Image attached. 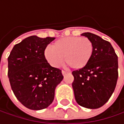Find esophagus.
I'll use <instances>...</instances> for the list:
<instances>
[{"label":"esophagus","instance_id":"obj_1","mask_svg":"<svg viewBox=\"0 0 124 124\" xmlns=\"http://www.w3.org/2000/svg\"><path fill=\"white\" fill-rule=\"evenodd\" d=\"M61 72H62V74H63V76H65V75H66V74H68V72H65V71H64V70H62V71H61Z\"/></svg>","mask_w":124,"mask_h":124}]
</instances>
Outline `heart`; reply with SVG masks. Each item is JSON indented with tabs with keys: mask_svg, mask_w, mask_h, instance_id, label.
I'll return each mask as SVG.
<instances>
[{
	"mask_svg": "<svg viewBox=\"0 0 124 124\" xmlns=\"http://www.w3.org/2000/svg\"><path fill=\"white\" fill-rule=\"evenodd\" d=\"M44 57L52 67L59 68L63 61L72 69L85 68L94 54L93 42L86 37L67 36L54 42L44 50Z\"/></svg>",
	"mask_w": 124,
	"mask_h": 124,
	"instance_id": "b5f03b06",
	"label": "heart"
}]
</instances>
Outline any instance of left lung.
I'll use <instances>...</instances> for the list:
<instances>
[{"mask_svg": "<svg viewBox=\"0 0 124 124\" xmlns=\"http://www.w3.org/2000/svg\"><path fill=\"white\" fill-rule=\"evenodd\" d=\"M85 36L93 42L94 54L83 69L74 70L72 88L76 101L81 106L97 109L103 106L114 92L118 79V57L110 42L90 32Z\"/></svg>", "mask_w": 124, "mask_h": 124, "instance_id": "obj_1", "label": "left lung"}]
</instances>
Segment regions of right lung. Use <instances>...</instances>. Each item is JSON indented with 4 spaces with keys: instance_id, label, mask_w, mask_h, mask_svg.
Listing matches in <instances>:
<instances>
[{
    "instance_id": "add662e5",
    "label": "right lung",
    "mask_w": 124,
    "mask_h": 124,
    "mask_svg": "<svg viewBox=\"0 0 124 124\" xmlns=\"http://www.w3.org/2000/svg\"><path fill=\"white\" fill-rule=\"evenodd\" d=\"M55 38L31 36L14 46L8 61V77L17 99L27 108H47L54 98L56 87L63 79L61 70L44 57V50Z\"/></svg>"
}]
</instances>
